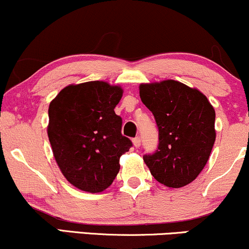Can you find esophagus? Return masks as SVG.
Listing matches in <instances>:
<instances>
[{"label":"esophagus","instance_id":"1","mask_svg":"<svg viewBox=\"0 0 249 249\" xmlns=\"http://www.w3.org/2000/svg\"><path fill=\"white\" fill-rule=\"evenodd\" d=\"M132 142H133V145H134V147H136V148H138L139 146H141V138H139V137H136V138H133Z\"/></svg>","mask_w":249,"mask_h":249}]
</instances>
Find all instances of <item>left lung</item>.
I'll return each mask as SVG.
<instances>
[{"instance_id": "8db88e82", "label": "left lung", "mask_w": 249, "mask_h": 249, "mask_svg": "<svg viewBox=\"0 0 249 249\" xmlns=\"http://www.w3.org/2000/svg\"><path fill=\"white\" fill-rule=\"evenodd\" d=\"M139 95L156 119L159 144L145 164L157 181L179 188L192 182L210 158L215 142V111L206 96L182 83L142 84Z\"/></svg>"}]
</instances>
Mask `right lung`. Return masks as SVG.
<instances>
[{
    "label": "right lung",
    "instance_id": "obj_1",
    "mask_svg": "<svg viewBox=\"0 0 249 249\" xmlns=\"http://www.w3.org/2000/svg\"><path fill=\"white\" fill-rule=\"evenodd\" d=\"M123 90L105 82L64 88L49 105L48 137L63 176L85 192H102L119 172L132 146L115 113Z\"/></svg>",
    "mask_w": 249,
    "mask_h": 249
}]
</instances>
